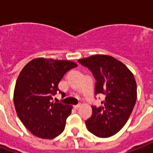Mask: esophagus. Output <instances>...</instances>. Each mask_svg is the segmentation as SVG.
I'll use <instances>...</instances> for the list:
<instances>
[{
    "label": "esophagus",
    "instance_id": "1",
    "mask_svg": "<svg viewBox=\"0 0 153 153\" xmlns=\"http://www.w3.org/2000/svg\"><path fill=\"white\" fill-rule=\"evenodd\" d=\"M79 106H80V104H78V105H75V106H74V109H78V108H79Z\"/></svg>",
    "mask_w": 153,
    "mask_h": 153
}]
</instances>
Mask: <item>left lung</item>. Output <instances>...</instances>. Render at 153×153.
I'll return each instance as SVG.
<instances>
[{
  "mask_svg": "<svg viewBox=\"0 0 153 153\" xmlns=\"http://www.w3.org/2000/svg\"><path fill=\"white\" fill-rule=\"evenodd\" d=\"M92 72L94 94H102V106H92L93 114L85 124L100 138H108L119 132L128 120L137 99L134 77L124 64L114 57L95 55L78 60Z\"/></svg>",
  "mask_w": 153,
  "mask_h": 153,
  "instance_id": "8db88e82",
  "label": "left lung"
}]
</instances>
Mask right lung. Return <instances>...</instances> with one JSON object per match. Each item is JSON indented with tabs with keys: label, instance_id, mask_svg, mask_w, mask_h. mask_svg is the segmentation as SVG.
I'll return each instance as SVG.
<instances>
[{
	"label": "right lung",
	"instance_id": "obj_1",
	"mask_svg": "<svg viewBox=\"0 0 153 153\" xmlns=\"http://www.w3.org/2000/svg\"><path fill=\"white\" fill-rule=\"evenodd\" d=\"M77 64L70 60L37 58L28 62L19 75L14 104L19 118L33 134L54 138L65 127L73 106L51 102L64 75Z\"/></svg>",
	"mask_w": 153,
	"mask_h": 153
}]
</instances>
